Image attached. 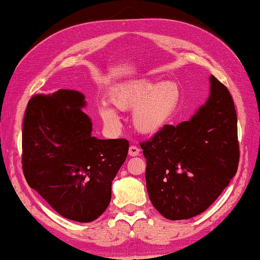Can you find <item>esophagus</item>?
<instances>
[{
    "mask_svg": "<svg viewBox=\"0 0 260 260\" xmlns=\"http://www.w3.org/2000/svg\"><path fill=\"white\" fill-rule=\"evenodd\" d=\"M139 152H141V150H139L136 145H131L129 147V155H130V157H136V155L139 154Z\"/></svg>",
    "mask_w": 260,
    "mask_h": 260,
    "instance_id": "esophagus-1",
    "label": "esophagus"
}]
</instances>
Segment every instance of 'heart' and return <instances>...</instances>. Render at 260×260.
<instances>
[{
  "label": "heart",
  "instance_id": "1",
  "mask_svg": "<svg viewBox=\"0 0 260 260\" xmlns=\"http://www.w3.org/2000/svg\"><path fill=\"white\" fill-rule=\"evenodd\" d=\"M180 89L177 83L139 79L121 83L111 89L109 101L116 109L133 111L136 130L144 135H153L165 126L180 101ZM99 115L106 125L118 127L121 117L109 106L99 108Z\"/></svg>",
  "mask_w": 260,
  "mask_h": 260
}]
</instances>
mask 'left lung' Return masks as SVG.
I'll return each instance as SVG.
<instances>
[{"label": "left lung", "mask_w": 260, "mask_h": 260, "mask_svg": "<svg viewBox=\"0 0 260 260\" xmlns=\"http://www.w3.org/2000/svg\"><path fill=\"white\" fill-rule=\"evenodd\" d=\"M209 96L190 119L141 144L152 205L172 221L201 214L237 172V115L226 87L209 77Z\"/></svg>", "instance_id": "obj_1"}]
</instances>
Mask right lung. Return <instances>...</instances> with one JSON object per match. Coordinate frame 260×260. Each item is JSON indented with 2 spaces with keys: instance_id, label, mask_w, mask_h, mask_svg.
<instances>
[{
  "instance_id": "add662e5",
  "label": "right lung",
  "mask_w": 260,
  "mask_h": 260,
  "mask_svg": "<svg viewBox=\"0 0 260 260\" xmlns=\"http://www.w3.org/2000/svg\"><path fill=\"white\" fill-rule=\"evenodd\" d=\"M85 95L59 89L27 103L22 164L31 188L62 217L88 223L105 213L111 183L125 161L126 139H99L82 111Z\"/></svg>"
}]
</instances>
